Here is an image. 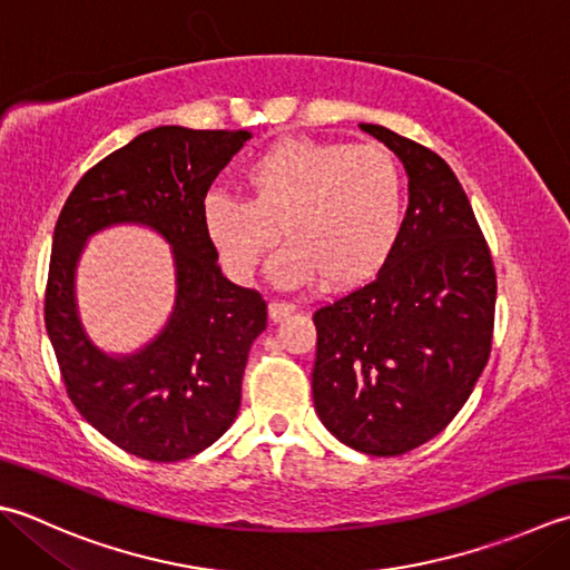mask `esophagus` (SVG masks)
Wrapping results in <instances>:
<instances>
[{
    "label": "esophagus",
    "mask_w": 570,
    "mask_h": 570,
    "mask_svg": "<svg viewBox=\"0 0 570 570\" xmlns=\"http://www.w3.org/2000/svg\"><path fill=\"white\" fill-rule=\"evenodd\" d=\"M293 312H295V305H289V302L273 299L271 305H268V317H271L273 322H281V320H285L287 315H293Z\"/></svg>",
    "instance_id": "1"
}]
</instances>
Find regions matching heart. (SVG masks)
Returning <instances> with one entry per match:
<instances>
[{
  "instance_id": "b5f03b06",
  "label": "heart",
  "mask_w": 570,
  "mask_h": 570,
  "mask_svg": "<svg viewBox=\"0 0 570 570\" xmlns=\"http://www.w3.org/2000/svg\"><path fill=\"white\" fill-rule=\"evenodd\" d=\"M240 184L246 202L212 191L202 204L206 240L238 283L258 275L283 236L273 261L277 285L322 277L327 289H350L371 281L401 238L405 181L381 147L285 137L243 167Z\"/></svg>"
}]
</instances>
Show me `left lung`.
Wrapping results in <instances>:
<instances>
[{"label":"left lung","instance_id":"left-lung-1","mask_svg":"<svg viewBox=\"0 0 570 570\" xmlns=\"http://www.w3.org/2000/svg\"><path fill=\"white\" fill-rule=\"evenodd\" d=\"M403 161L409 212L374 281L315 312L312 399L324 428L376 458L443 433L492 350L497 275L455 171L433 149L358 125Z\"/></svg>","mask_w":570,"mask_h":570}]
</instances>
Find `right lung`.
Returning a JSON list of instances; mask_svg holds the SVG:
<instances>
[{"instance_id":"1","label":"right lung","mask_w":570,"mask_h":570,"mask_svg":"<svg viewBox=\"0 0 570 570\" xmlns=\"http://www.w3.org/2000/svg\"><path fill=\"white\" fill-rule=\"evenodd\" d=\"M248 130L161 125L88 169L56 220L46 283V332L80 415L130 455L177 462L224 435L240 409V381L268 305L234 285L202 228V204ZM137 223L173 246L178 295L168 324L132 355L92 345L77 315L75 268L102 227Z\"/></svg>"}]
</instances>
